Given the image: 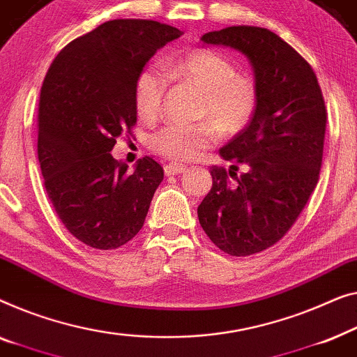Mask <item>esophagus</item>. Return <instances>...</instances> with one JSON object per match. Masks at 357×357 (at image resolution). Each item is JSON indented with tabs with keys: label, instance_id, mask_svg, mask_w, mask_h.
I'll return each mask as SVG.
<instances>
[{
	"label": "esophagus",
	"instance_id": "34e87169",
	"mask_svg": "<svg viewBox=\"0 0 357 357\" xmlns=\"http://www.w3.org/2000/svg\"><path fill=\"white\" fill-rule=\"evenodd\" d=\"M165 173L168 174H178V173H183L185 172V167H183V165H178V163H167L165 165Z\"/></svg>",
	"mask_w": 357,
	"mask_h": 357
}]
</instances>
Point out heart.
Wrapping results in <instances>:
<instances>
[{
    "label": "heart",
    "instance_id": "heart-1",
    "mask_svg": "<svg viewBox=\"0 0 357 357\" xmlns=\"http://www.w3.org/2000/svg\"><path fill=\"white\" fill-rule=\"evenodd\" d=\"M173 79L200 92L195 116L207 121L172 123L150 135V147L176 162L195 158L212 147L218 135L233 137L252 119L259 103V87L248 73H238L231 59L212 48H192L168 63ZM169 79L162 68L149 64L137 74L134 103L137 113L153 119L160 113Z\"/></svg>",
    "mask_w": 357,
    "mask_h": 357
}]
</instances>
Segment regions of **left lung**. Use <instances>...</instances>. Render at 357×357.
I'll return each instance as SVG.
<instances>
[{
    "label": "left lung",
    "mask_w": 357,
    "mask_h": 357,
    "mask_svg": "<svg viewBox=\"0 0 357 357\" xmlns=\"http://www.w3.org/2000/svg\"><path fill=\"white\" fill-rule=\"evenodd\" d=\"M249 58L259 87L252 119L220 149L233 162L212 167V189L197 208L200 227L223 252L245 257L288 233L317 185L327 108L310 64L272 30L233 26L205 33ZM246 169L239 177L238 165Z\"/></svg>",
    "instance_id": "left-lung-1"
}]
</instances>
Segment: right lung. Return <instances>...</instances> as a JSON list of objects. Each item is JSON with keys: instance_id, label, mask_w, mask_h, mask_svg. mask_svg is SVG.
<instances>
[{"instance_id": "obj_1", "label": "right lung", "mask_w": 357, "mask_h": 357, "mask_svg": "<svg viewBox=\"0 0 357 357\" xmlns=\"http://www.w3.org/2000/svg\"><path fill=\"white\" fill-rule=\"evenodd\" d=\"M176 27L114 19L68 43L45 76L38 102V162L64 227L93 249H118L144 227L163 168L140 158L134 172L109 153L137 123L134 84Z\"/></svg>"}]
</instances>
